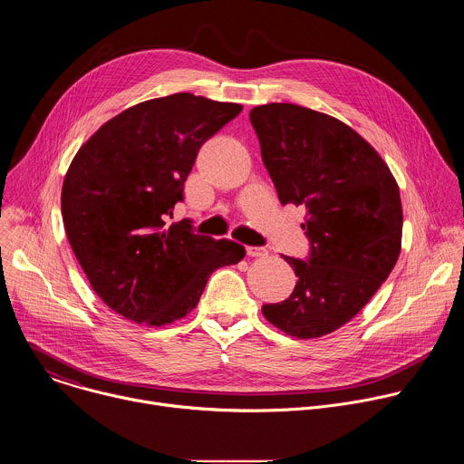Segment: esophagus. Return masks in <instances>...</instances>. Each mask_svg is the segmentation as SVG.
Here are the masks:
<instances>
[{"mask_svg": "<svg viewBox=\"0 0 464 464\" xmlns=\"http://www.w3.org/2000/svg\"><path fill=\"white\" fill-rule=\"evenodd\" d=\"M246 253L249 256H266L268 255V249L266 247H256V246H247L246 247Z\"/></svg>", "mask_w": 464, "mask_h": 464, "instance_id": "obj_1", "label": "esophagus"}]
</instances>
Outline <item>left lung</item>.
Segmentation results:
<instances>
[{"instance_id":"1","label":"left lung","mask_w":464,"mask_h":464,"mask_svg":"<svg viewBox=\"0 0 464 464\" xmlns=\"http://www.w3.org/2000/svg\"><path fill=\"white\" fill-rule=\"evenodd\" d=\"M264 167L283 206L306 209V260L285 256L297 285L262 314L310 340L349 323L389 277L401 255V190L380 154L345 122L272 102L249 111Z\"/></svg>"}]
</instances>
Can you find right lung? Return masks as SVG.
<instances>
[{
	"instance_id": "add662e5",
	"label": "right lung",
	"mask_w": 464,
	"mask_h": 464,
	"mask_svg": "<svg viewBox=\"0 0 464 464\" xmlns=\"http://www.w3.org/2000/svg\"><path fill=\"white\" fill-rule=\"evenodd\" d=\"M240 104L174 93L131 106L81 147L62 185V218L95 294L117 314L163 326L196 308L209 276L244 246L167 226L200 147Z\"/></svg>"
}]
</instances>
